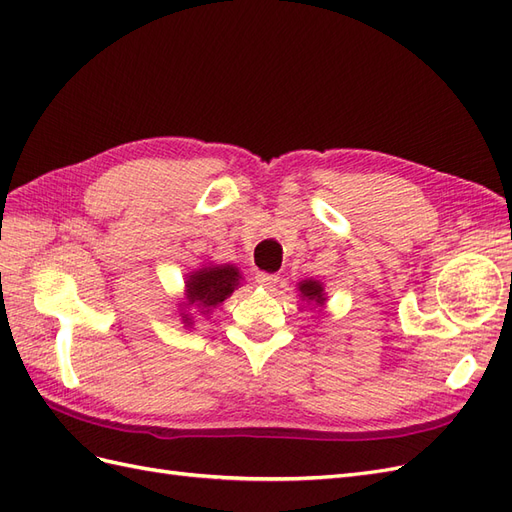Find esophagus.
<instances>
[{
  "label": "esophagus",
  "instance_id": "34e87169",
  "mask_svg": "<svg viewBox=\"0 0 512 512\" xmlns=\"http://www.w3.org/2000/svg\"><path fill=\"white\" fill-rule=\"evenodd\" d=\"M277 282H280V277H277L275 273H258L256 275V284L262 286V288H267V290L275 288Z\"/></svg>",
  "mask_w": 512,
  "mask_h": 512
}]
</instances>
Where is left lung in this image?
Instances as JSON below:
<instances>
[{
	"label": "left lung",
	"instance_id": "left-lung-1",
	"mask_svg": "<svg viewBox=\"0 0 512 512\" xmlns=\"http://www.w3.org/2000/svg\"><path fill=\"white\" fill-rule=\"evenodd\" d=\"M299 297L305 305H314V307H324V303H327V292H324V284L318 282V280H301L299 284Z\"/></svg>",
	"mask_w": 512,
	"mask_h": 512
}]
</instances>
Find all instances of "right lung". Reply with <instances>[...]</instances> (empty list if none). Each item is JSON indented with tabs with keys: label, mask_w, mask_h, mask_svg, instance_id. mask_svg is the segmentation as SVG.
Masks as SVG:
<instances>
[{
	"label": "right lung",
	"mask_w": 512,
	"mask_h": 512,
	"mask_svg": "<svg viewBox=\"0 0 512 512\" xmlns=\"http://www.w3.org/2000/svg\"><path fill=\"white\" fill-rule=\"evenodd\" d=\"M243 282L235 265H203L185 275L183 301L179 303V316L183 327H194V316L190 309L200 316H209L215 307H220L232 292Z\"/></svg>",
	"instance_id": "right-lung-1"
}]
</instances>
